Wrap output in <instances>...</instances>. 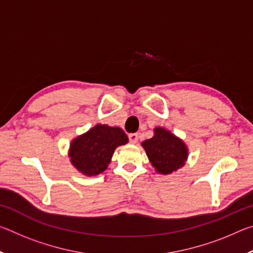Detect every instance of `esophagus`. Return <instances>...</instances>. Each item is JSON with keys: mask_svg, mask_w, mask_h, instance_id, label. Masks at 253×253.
Wrapping results in <instances>:
<instances>
[{"mask_svg": "<svg viewBox=\"0 0 253 253\" xmlns=\"http://www.w3.org/2000/svg\"><path fill=\"white\" fill-rule=\"evenodd\" d=\"M128 138H129V142L135 144L138 142V134H136V132H131V134L128 135Z\"/></svg>", "mask_w": 253, "mask_h": 253, "instance_id": "34e87169", "label": "esophagus"}]
</instances>
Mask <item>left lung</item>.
Masks as SVG:
<instances>
[{
	"instance_id": "8db88e82",
	"label": "left lung",
	"mask_w": 253,
	"mask_h": 253,
	"mask_svg": "<svg viewBox=\"0 0 253 253\" xmlns=\"http://www.w3.org/2000/svg\"><path fill=\"white\" fill-rule=\"evenodd\" d=\"M142 145L152 165L162 174L178 169L187 157V149L182 140L161 127L155 128V135Z\"/></svg>"
}]
</instances>
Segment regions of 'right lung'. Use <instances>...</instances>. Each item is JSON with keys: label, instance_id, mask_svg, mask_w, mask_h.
<instances>
[{"label": "right lung", "instance_id": "add662e5", "mask_svg": "<svg viewBox=\"0 0 253 253\" xmlns=\"http://www.w3.org/2000/svg\"><path fill=\"white\" fill-rule=\"evenodd\" d=\"M127 142L128 137L121 128L97 125L72 142L71 162L88 176L100 174L108 166L116 147Z\"/></svg>", "mask_w": 253, "mask_h": 253}]
</instances>
